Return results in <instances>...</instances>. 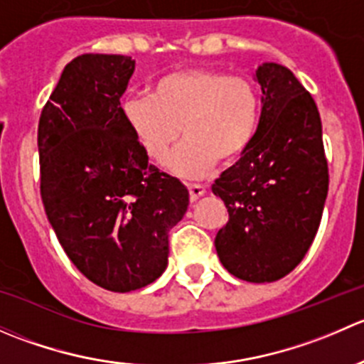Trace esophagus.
I'll return each instance as SVG.
<instances>
[{
	"label": "esophagus",
	"mask_w": 364,
	"mask_h": 364,
	"mask_svg": "<svg viewBox=\"0 0 364 364\" xmlns=\"http://www.w3.org/2000/svg\"><path fill=\"white\" fill-rule=\"evenodd\" d=\"M188 192H190V200H197L199 197H203L205 193V186L204 185H196V183H192V185H188Z\"/></svg>",
	"instance_id": "esophagus-1"
}]
</instances>
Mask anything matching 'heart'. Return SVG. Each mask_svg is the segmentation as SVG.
Instances as JSON below:
<instances>
[{"instance_id":"b5f03b06","label":"heart","mask_w":364,"mask_h":364,"mask_svg":"<svg viewBox=\"0 0 364 364\" xmlns=\"http://www.w3.org/2000/svg\"><path fill=\"white\" fill-rule=\"evenodd\" d=\"M123 119L153 164L183 178H200L218 160L232 164L250 149L260 123V93L247 77L215 68H185L160 77L149 97L128 98Z\"/></svg>"}]
</instances>
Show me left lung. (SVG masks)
I'll list each match as a JSON object with an SVG mask.
<instances>
[{
    "mask_svg": "<svg viewBox=\"0 0 364 364\" xmlns=\"http://www.w3.org/2000/svg\"><path fill=\"white\" fill-rule=\"evenodd\" d=\"M260 123L250 149L222 172L213 193L229 222L215 237L220 262L252 284L277 282L306 255L321 225L329 174L322 123L294 73L262 63Z\"/></svg>",
    "mask_w": 364,
    "mask_h": 364,
    "instance_id": "8db88e82",
    "label": "left lung"
}]
</instances>
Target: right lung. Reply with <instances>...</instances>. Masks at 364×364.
Returning a JSON list of instances; mask_svg holds the SVG:
<instances>
[{
  "mask_svg": "<svg viewBox=\"0 0 364 364\" xmlns=\"http://www.w3.org/2000/svg\"><path fill=\"white\" fill-rule=\"evenodd\" d=\"M135 60L82 54L65 67L38 123L40 192L73 266L98 287L132 292L167 267L168 230L190 196L148 161L119 98Z\"/></svg>",
  "mask_w": 364,
  "mask_h": 364,
  "instance_id": "1",
  "label": "right lung"
}]
</instances>
